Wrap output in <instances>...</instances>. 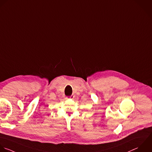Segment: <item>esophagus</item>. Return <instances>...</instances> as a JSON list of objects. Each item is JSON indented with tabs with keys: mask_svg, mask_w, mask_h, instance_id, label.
Masks as SVG:
<instances>
[{
	"mask_svg": "<svg viewBox=\"0 0 152 152\" xmlns=\"http://www.w3.org/2000/svg\"><path fill=\"white\" fill-rule=\"evenodd\" d=\"M73 98H74V96L73 95H70L69 96H67V99H73Z\"/></svg>",
	"mask_w": 152,
	"mask_h": 152,
	"instance_id": "1",
	"label": "esophagus"
}]
</instances>
